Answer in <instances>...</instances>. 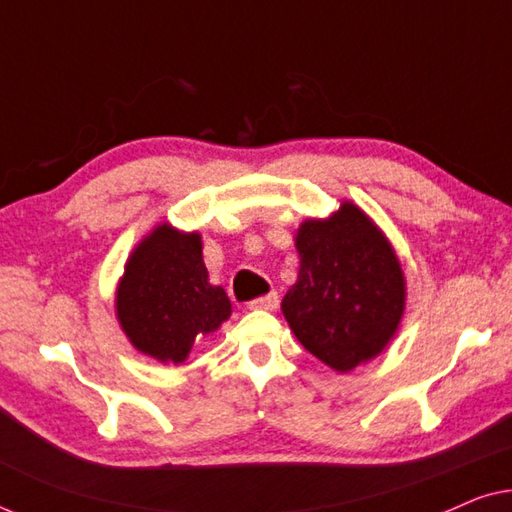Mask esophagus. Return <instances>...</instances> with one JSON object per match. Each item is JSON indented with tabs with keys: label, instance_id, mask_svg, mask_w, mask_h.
Listing matches in <instances>:
<instances>
[{
	"label": "esophagus",
	"instance_id": "esophagus-1",
	"mask_svg": "<svg viewBox=\"0 0 512 512\" xmlns=\"http://www.w3.org/2000/svg\"><path fill=\"white\" fill-rule=\"evenodd\" d=\"M279 305V296L275 291L268 293V296H258L249 303V307H254V310H277Z\"/></svg>",
	"mask_w": 512,
	"mask_h": 512
}]
</instances>
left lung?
Here are the masks:
<instances>
[{"label":"left lung","mask_w":512,"mask_h":512,"mask_svg":"<svg viewBox=\"0 0 512 512\" xmlns=\"http://www.w3.org/2000/svg\"><path fill=\"white\" fill-rule=\"evenodd\" d=\"M298 282L282 312L307 352L347 373L373 359L396 333L405 303L401 265L359 207L305 221L296 235Z\"/></svg>","instance_id":"left-lung-1"}]
</instances>
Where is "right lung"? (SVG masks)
<instances>
[{"mask_svg": "<svg viewBox=\"0 0 512 512\" xmlns=\"http://www.w3.org/2000/svg\"><path fill=\"white\" fill-rule=\"evenodd\" d=\"M116 312L139 352L181 363L198 335L216 331L230 317V300L221 286L209 284L200 235L163 223L125 265Z\"/></svg>", "mask_w": 512, "mask_h": 512, "instance_id": "1", "label": "right lung"}]
</instances>
